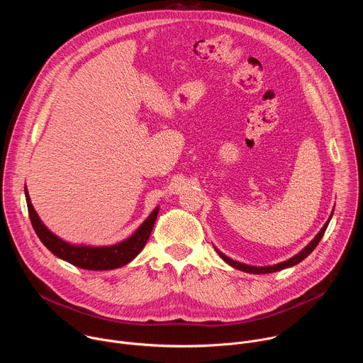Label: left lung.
Masks as SVG:
<instances>
[{
	"label": "left lung",
	"mask_w": 363,
	"mask_h": 363,
	"mask_svg": "<svg viewBox=\"0 0 363 363\" xmlns=\"http://www.w3.org/2000/svg\"><path fill=\"white\" fill-rule=\"evenodd\" d=\"M333 216V214H332ZM332 216H330V218H332ZM330 218L326 221V224L322 227V230L319 231V234L310 241L298 254H296L294 257H291V258H289L287 262H283V263H279V264H274V266H267V267H254V266H248V264H242V263H238V262H234V260H231V258H228L227 255H224L223 252H220L217 248V252L220 254V257L223 258V260L227 263V264H230L231 267H234V269H238V270H241V272H245V273H252V274H267V273H276V272H279V270H283V269H287V267H291V266H296V264H298L300 262H303L304 258L312 252L316 247H318V244H319V241L322 240V237H323V234H325V231H326V228H328V225H329V221H330Z\"/></svg>",
	"instance_id": "1"
}]
</instances>
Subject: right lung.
<instances>
[{
    "mask_svg": "<svg viewBox=\"0 0 363 363\" xmlns=\"http://www.w3.org/2000/svg\"><path fill=\"white\" fill-rule=\"evenodd\" d=\"M24 191L28 206V216L40 241L56 257L84 270H113L130 263L145 247L160 213V206H157V208H155L150 213V216L145 220V223L129 238L119 244L106 247L73 245L59 238L41 223L35 210L33 208L27 188Z\"/></svg>",
    "mask_w": 363,
    "mask_h": 363,
    "instance_id": "obj_1",
    "label": "right lung"
}]
</instances>
